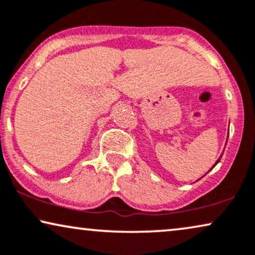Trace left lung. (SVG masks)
<instances>
[{
  "label": "left lung",
  "mask_w": 255,
  "mask_h": 255,
  "mask_svg": "<svg viewBox=\"0 0 255 255\" xmlns=\"http://www.w3.org/2000/svg\"><path fill=\"white\" fill-rule=\"evenodd\" d=\"M218 162H219V158H218V159H217V162H216V164H217V163H218ZM216 164H215V165H216ZM215 165H213V167H215ZM213 167H212V168H213Z\"/></svg>",
  "instance_id": "left-lung-1"
}]
</instances>
